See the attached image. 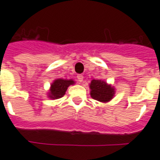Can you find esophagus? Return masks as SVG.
<instances>
[{"label": "esophagus", "mask_w": 160, "mask_h": 160, "mask_svg": "<svg viewBox=\"0 0 160 160\" xmlns=\"http://www.w3.org/2000/svg\"><path fill=\"white\" fill-rule=\"evenodd\" d=\"M78 81L79 82H82L83 81V76L82 75H78Z\"/></svg>", "instance_id": "esophagus-1"}]
</instances>
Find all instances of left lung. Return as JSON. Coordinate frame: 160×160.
Masks as SVG:
<instances>
[{
  "mask_svg": "<svg viewBox=\"0 0 160 160\" xmlns=\"http://www.w3.org/2000/svg\"><path fill=\"white\" fill-rule=\"evenodd\" d=\"M90 89V96L93 99L101 102H108L113 99L115 94V89L114 86L108 84L102 79L95 80L93 79L89 83Z\"/></svg>",
  "mask_w": 160,
  "mask_h": 160,
  "instance_id": "1",
  "label": "left lung"
}]
</instances>
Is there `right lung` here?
I'll list each match as a JSON object with an SVG mask.
<instances>
[{
  "instance_id": "right-lung-1",
  "label": "right lung",
  "mask_w": 160,
  "mask_h": 160,
  "mask_svg": "<svg viewBox=\"0 0 160 160\" xmlns=\"http://www.w3.org/2000/svg\"><path fill=\"white\" fill-rule=\"evenodd\" d=\"M73 84H75V81L72 79H63V78L55 79L51 84L47 96L52 100L59 99L64 96L68 87Z\"/></svg>"
}]
</instances>
